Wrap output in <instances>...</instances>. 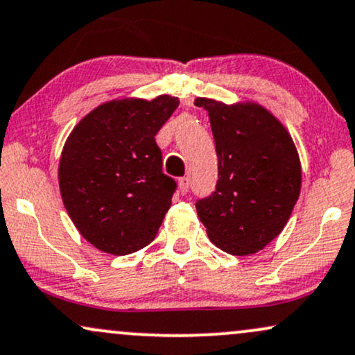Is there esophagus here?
Returning <instances> with one entry per match:
<instances>
[{
	"label": "esophagus",
	"instance_id": "esophagus-1",
	"mask_svg": "<svg viewBox=\"0 0 355 355\" xmlns=\"http://www.w3.org/2000/svg\"><path fill=\"white\" fill-rule=\"evenodd\" d=\"M189 189H190L189 178H187V177L180 178V180H178V190H180V193L187 195V193H189Z\"/></svg>",
	"mask_w": 355,
	"mask_h": 355
}]
</instances>
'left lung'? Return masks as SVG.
<instances>
[{
  "label": "left lung",
  "instance_id": "obj_1",
  "mask_svg": "<svg viewBox=\"0 0 355 355\" xmlns=\"http://www.w3.org/2000/svg\"><path fill=\"white\" fill-rule=\"evenodd\" d=\"M208 110L218 182L196 202L210 241L225 253H258L283 232L301 191V162L286 127L254 102L196 97Z\"/></svg>",
  "mask_w": 355,
  "mask_h": 355
}]
</instances>
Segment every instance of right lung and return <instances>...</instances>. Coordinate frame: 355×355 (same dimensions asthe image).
Listing matches in <instances>:
<instances>
[{
    "instance_id": "obj_1",
    "label": "right lung",
    "mask_w": 355,
    "mask_h": 355,
    "mask_svg": "<svg viewBox=\"0 0 355 355\" xmlns=\"http://www.w3.org/2000/svg\"><path fill=\"white\" fill-rule=\"evenodd\" d=\"M180 101H109L67 137L59 160L64 207L97 250L130 254L150 245L172 205L177 183L162 172L157 132Z\"/></svg>"
}]
</instances>
